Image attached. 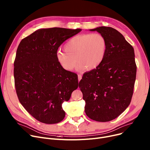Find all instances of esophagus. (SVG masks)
Returning <instances> with one entry per match:
<instances>
[{
	"label": "esophagus",
	"instance_id": "1",
	"mask_svg": "<svg viewBox=\"0 0 150 150\" xmlns=\"http://www.w3.org/2000/svg\"><path fill=\"white\" fill-rule=\"evenodd\" d=\"M78 80L80 81L81 80V78H82V75L81 74H78Z\"/></svg>",
	"mask_w": 150,
	"mask_h": 150
}]
</instances>
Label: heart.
Masks as SVG:
<instances>
[{"label":"heart","mask_w":150,"mask_h":150,"mask_svg":"<svg viewBox=\"0 0 150 150\" xmlns=\"http://www.w3.org/2000/svg\"><path fill=\"white\" fill-rule=\"evenodd\" d=\"M65 50H59L57 59L60 66L67 71L75 67L92 70L103 62L107 52V41L100 33L78 35L70 38L64 45Z\"/></svg>","instance_id":"obj_1"}]
</instances>
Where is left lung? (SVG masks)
Segmentation results:
<instances>
[{
	"label": "left lung",
	"mask_w": 150,
	"mask_h": 150,
	"mask_svg": "<svg viewBox=\"0 0 150 150\" xmlns=\"http://www.w3.org/2000/svg\"><path fill=\"white\" fill-rule=\"evenodd\" d=\"M97 31L107 41V52L101 64L83 75L79 88L86 102L85 112L100 122L112 120L129 105L136 81L134 50L117 30L99 27Z\"/></svg>",
	"instance_id": "8db88e82"
}]
</instances>
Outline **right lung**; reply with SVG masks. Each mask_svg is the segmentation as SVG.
<instances>
[{"label": "right lung", "mask_w": 150, "mask_h": 150, "mask_svg": "<svg viewBox=\"0 0 150 150\" xmlns=\"http://www.w3.org/2000/svg\"><path fill=\"white\" fill-rule=\"evenodd\" d=\"M81 29H39L22 39L14 62L16 91L21 105L35 119L57 123L65 117L62 104L78 87V75L57 59L59 47Z\"/></svg>", "instance_id": "add662e5"}]
</instances>
